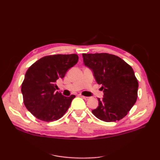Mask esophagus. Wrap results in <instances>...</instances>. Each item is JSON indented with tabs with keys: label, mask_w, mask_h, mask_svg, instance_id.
<instances>
[{
	"label": "esophagus",
	"mask_w": 160,
	"mask_h": 160,
	"mask_svg": "<svg viewBox=\"0 0 160 160\" xmlns=\"http://www.w3.org/2000/svg\"><path fill=\"white\" fill-rule=\"evenodd\" d=\"M80 97L82 98H83V99L85 100H89V98H90L89 97H86V96H81Z\"/></svg>",
	"instance_id": "34e87169"
}]
</instances>
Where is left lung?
<instances>
[{
    "mask_svg": "<svg viewBox=\"0 0 160 160\" xmlns=\"http://www.w3.org/2000/svg\"><path fill=\"white\" fill-rule=\"evenodd\" d=\"M84 64L92 70L93 76L103 90L98 107L93 114L100 120H120L127 115L138 98V82L132 67L112 54L82 53Z\"/></svg>",
    "mask_w": 160,
    "mask_h": 160,
    "instance_id": "left-lung-1",
    "label": "left lung"
}]
</instances>
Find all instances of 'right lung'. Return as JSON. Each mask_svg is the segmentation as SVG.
<instances>
[{"mask_svg":"<svg viewBox=\"0 0 160 160\" xmlns=\"http://www.w3.org/2000/svg\"><path fill=\"white\" fill-rule=\"evenodd\" d=\"M78 61V56L74 53L47 56L37 60L27 71L21 87L24 104L38 120L56 121L68 110L76 96L66 97L56 92V83Z\"/></svg>","mask_w":160,"mask_h":160,"instance_id":"add662e5","label":"right lung"}]
</instances>
